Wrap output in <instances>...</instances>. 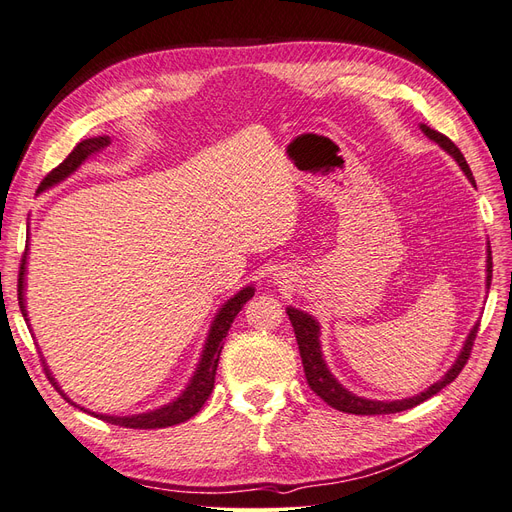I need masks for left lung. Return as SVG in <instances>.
Instances as JSON below:
<instances>
[{
  "mask_svg": "<svg viewBox=\"0 0 512 512\" xmlns=\"http://www.w3.org/2000/svg\"><path fill=\"white\" fill-rule=\"evenodd\" d=\"M418 128H421V132L429 138V141H433L440 149H444L448 156H451L459 164V168L463 170V175H466L468 181L476 188L472 170H470L466 158H463V153L455 147L451 138H446L444 134L431 130L429 126H425V123H421ZM491 267H493L491 247H489V241H487V269H485L487 271V277H485L487 292H489V286H491ZM286 314H288L290 324L294 329V337H297L309 389H312L320 399L327 401L331 408H335L339 412H348V414H395V412H404V410H410L418 404H423L425 399L433 397L436 393H440L446 384H451L459 376V371L463 369V365L468 363V356H470L472 344H474L478 327H480V322L474 324V327L468 333V337H466V342H463V346L457 354L455 363L448 367L446 374L438 382H433L429 389H425L423 393H418V395H412V397H404V399L380 401V399H369V397H361V395L348 391L346 386L331 374V369H329L327 361H324V356H322L320 322L312 314H307V312H303V309H297L292 305L286 307Z\"/></svg>",
  "mask_w": 512,
  "mask_h": 512,
  "instance_id": "8db88e82",
  "label": "left lung"
}]
</instances>
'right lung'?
I'll return each mask as SVG.
<instances>
[{"mask_svg": "<svg viewBox=\"0 0 512 512\" xmlns=\"http://www.w3.org/2000/svg\"><path fill=\"white\" fill-rule=\"evenodd\" d=\"M111 143V138L108 136H94V138H85L79 145L74 147V151L70 156L61 162L55 170H51L46 179L40 183V190L38 194L46 192L55 188L61 181H66L68 177H72L76 170H79L91 156H96L104 147H108ZM29 230V226H27ZM27 258H29V237H27V245H25V256H23V265H21V273H19V305H21V314L27 322L29 331H32V324H29V316H27V301H25V273H27ZM254 284H247L243 286L239 292L232 294L230 299H226L218 312H215L213 320H211V327L205 339V346L200 350V359L196 363V369L192 378L185 384V389L175 397L170 399L168 404L158 406L153 410L147 412H136V414H126V416H119V414H102V412H91L87 408L76 406L74 401L64 393L61 389L59 382L55 380V376L51 374L49 365H46V359L42 356V363L46 369V376L53 382L55 389L64 395V399H68L72 406L81 408L83 412H89L91 416H98L102 421L111 423V425H119V427H130V429H160V427H170V425H179L185 423L188 418H192L200 408H203L205 401L209 399L211 391H213V382H215V369H218V361H220V354L224 348V337L228 335V329L232 320L237 318V314L241 312V307L254 297Z\"/></svg>", "mask_w": 512, "mask_h": 512, "instance_id": "right-lung-1", "label": "right lung"}]
</instances>
